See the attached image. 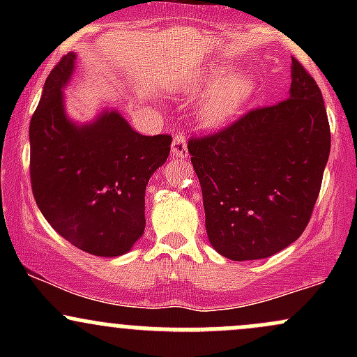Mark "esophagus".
Instances as JSON below:
<instances>
[{"instance_id":"34e87169","label":"esophagus","mask_w":357,"mask_h":357,"mask_svg":"<svg viewBox=\"0 0 357 357\" xmlns=\"http://www.w3.org/2000/svg\"><path fill=\"white\" fill-rule=\"evenodd\" d=\"M171 155L178 159H186L188 158V142L184 139L183 134H176L173 139V144H171Z\"/></svg>"}]
</instances>
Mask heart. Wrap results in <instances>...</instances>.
<instances>
[{"label": "heart", "instance_id": "obj_1", "mask_svg": "<svg viewBox=\"0 0 357 357\" xmlns=\"http://www.w3.org/2000/svg\"><path fill=\"white\" fill-rule=\"evenodd\" d=\"M206 96L198 105V122L206 130L225 129L243 112L258 90V82L248 72H231L230 65H211L191 82V92L203 89Z\"/></svg>", "mask_w": 357, "mask_h": 357}]
</instances>
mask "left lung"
<instances>
[{"instance_id":"left-lung-1","label":"left lung","mask_w":357,"mask_h":357,"mask_svg":"<svg viewBox=\"0 0 357 357\" xmlns=\"http://www.w3.org/2000/svg\"><path fill=\"white\" fill-rule=\"evenodd\" d=\"M290 79L285 100L188 144L208 240L230 260L267 258L294 243L321 191L331 151L322 93L296 59Z\"/></svg>"}]
</instances>
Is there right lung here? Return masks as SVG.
I'll list each match as a JSON object with an SVG mask.
<instances>
[{"label":"right lung","mask_w":357,"mask_h":357,"mask_svg":"<svg viewBox=\"0 0 357 357\" xmlns=\"http://www.w3.org/2000/svg\"><path fill=\"white\" fill-rule=\"evenodd\" d=\"M75 61L70 52L50 72L31 117V188L45 218L73 247L119 257L144 235L146 186L166 162L173 137L142 136L116 109L87 122L72 119L65 89Z\"/></svg>","instance_id":"add662e5"}]
</instances>
